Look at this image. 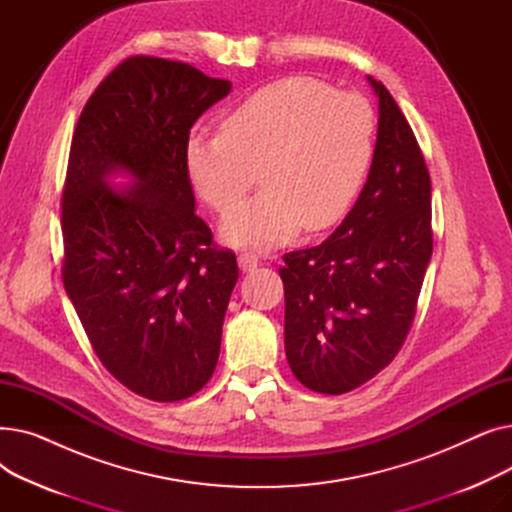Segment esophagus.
Here are the masks:
<instances>
[{
    "mask_svg": "<svg viewBox=\"0 0 512 512\" xmlns=\"http://www.w3.org/2000/svg\"><path fill=\"white\" fill-rule=\"evenodd\" d=\"M238 265H240L242 272H253V270H257L259 257L255 253H251V251H242L238 255Z\"/></svg>",
    "mask_w": 512,
    "mask_h": 512,
    "instance_id": "esophagus-1",
    "label": "esophagus"
}]
</instances>
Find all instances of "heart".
Here are the masks:
<instances>
[{
	"mask_svg": "<svg viewBox=\"0 0 512 512\" xmlns=\"http://www.w3.org/2000/svg\"><path fill=\"white\" fill-rule=\"evenodd\" d=\"M373 130V110L361 95L290 76L238 103L222 132L188 134L184 166L215 211L244 196L259 171L264 191L226 213L222 238L270 249L301 226L317 232L342 218L367 176Z\"/></svg>",
	"mask_w": 512,
	"mask_h": 512,
	"instance_id": "1",
	"label": "heart"
}]
</instances>
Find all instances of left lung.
I'll list each match as a JSON object with an SVG mask.
<instances>
[{
	"label": "left lung",
	"mask_w": 512,
	"mask_h": 512,
	"mask_svg": "<svg viewBox=\"0 0 512 512\" xmlns=\"http://www.w3.org/2000/svg\"><path fill=\"white\" fill-rule=\"evenodd\" d=\"M363 191L321 245L284 255V346L297 380L344 394L400 351L434 249L432 182L415 134L388 89Z\"/></svg>",
	"instance_id": "left-lung-1"
}]
</instances>
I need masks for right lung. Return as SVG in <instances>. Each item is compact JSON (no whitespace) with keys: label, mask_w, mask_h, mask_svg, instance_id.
Wrapping results in <instances>:
<instances>
[{"label":"right lung","mask_w":512,"mask_h":512,"mask_svg":"<svg viewBox=\"0 0 512 512\" xmlns=\"http://www.w3.org/2000/svg\"><path fill=\"white\" fill-rule=\"evenodd\" d=\"M232 89L184 62L134 56L78 118L62 195V278L95 355L134 394L176 402L220 357L238 280L213 245L184 166L193 124ZM118 171L135 182L116 189Z\"/></svg>","instance_id":"right-lung-1"}]
</instances>
